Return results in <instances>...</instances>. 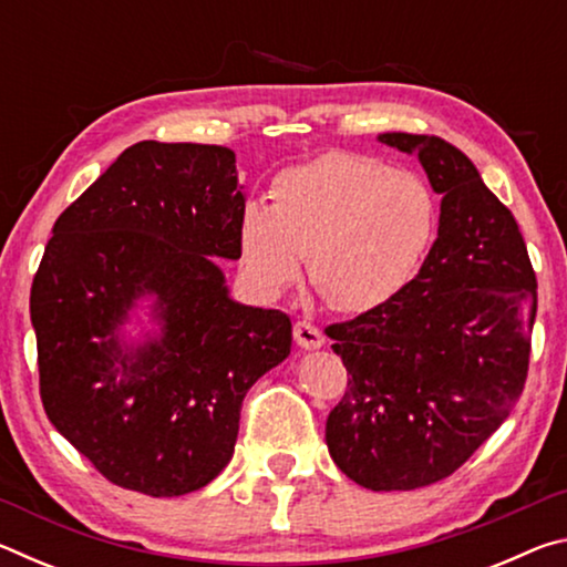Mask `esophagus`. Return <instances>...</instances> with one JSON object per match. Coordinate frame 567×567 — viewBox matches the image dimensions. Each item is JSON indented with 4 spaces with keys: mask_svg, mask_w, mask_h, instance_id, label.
<instances>
[{
    "mask_svg": "<svg viewBox=\"0 0 567 567\" xmlns=\"http://www.w3.org/2000/svg\"><path fill=\"white\" fill-rule=\"evenodd\" d=\"M292 332H295L297 344H300V348H305V350H318L324 344V334L320 332V328H315V324L307 322V320L295 322Z\"/></svg>",
    "mask_w": 567,
    "mask_h": 567,
    "instance_id": "obj_1",
    "label": "esophagus"
}]
</instances>
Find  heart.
<instances>
[{"instance_id": "obj_1", "label": "heart", "mask_w": 567, "mask_h": 567, "mask_svg": "<svg viewBox=\"0 0 567 567\" xmlns=\"http://www.w3.org/2000/svg\"><path fill=\"white\" fill-rule=\"evenodd\" d=\"M437 237V197L425 179L382 159L330 152L282 172L270 207L252 203L239 223V257L265 295L300 275L342 312H368L415 280Z\"/></svg>"}]
</instances>
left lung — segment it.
Segmentation results:
<instances>
[{
	"mask_svg": "<svg viewBox=\"0 0 567 567\" xmlns=\"http://www.w3.org/2000/svg\"><path fill=\"white\" fill-rule=\"evenodd\" d=\"M378 140L417 155L443 195L440 227L405 290L324 328L350 372L324 440L358 485L415 491L453 475L511 415L530 362L537 280L513 213L463 152L427 134Z\"/></svg>",
	"mask_w": 567,
	"mask_h": 567,
	"instance_id": "left-lung-1",
	"label": "left lung"
}]
</instances>
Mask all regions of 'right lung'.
<instances>
[{"instance_id":"obj_1","label":"right lung","mask_w":567,"mask_h":567,"mask_svg":"<svg viewBox=\"0 0 567 567\" xmlns=\"http://www.w3.org/2000/svg\"><path fill=\"white\" fill-rule=\"evenodd\" d=\"M243 213L233 150L145 140L52 227L30 295L42 405L124 491L213 483L247 390L290 354V318L235 302L213 260H239ZM142 293L161 334L130 349L118 324Z\"/></svg>"}]
</instances>
